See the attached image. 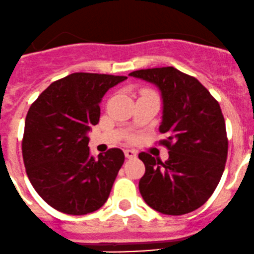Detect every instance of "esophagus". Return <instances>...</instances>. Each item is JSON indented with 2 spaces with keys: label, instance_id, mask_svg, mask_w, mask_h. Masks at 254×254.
<instances>
[{
  "label": "esophagus",
  "instance_id": "esophagus-1",
  "mask_svg": "<svg viewBox=\"0 0 254 254\" xmlns=\"http://www.w3.org/2000/svg\"><path fill=\"white\" fill-rule=\"evenodd\" d=\"M125 157L127 158H135L136 157V151L135 150H125Z\"/></svg>",
  "mask_w": 254,
  "mask_h": 254
}]
</instances>
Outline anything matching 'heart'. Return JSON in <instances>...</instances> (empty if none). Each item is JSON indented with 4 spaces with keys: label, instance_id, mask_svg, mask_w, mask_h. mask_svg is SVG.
<instances>
[{
    "label": "heart",
    "instance_id": "heart-1",
    "mask_svg": "<svg viewBox=\"0 0 254 254\" xmlns=\"http://www.w3.org/2000/svg\"><path fill=\"white\" fill-rule=\"evenodd\" d=\"M150 92H152V91H151V89L145 88V89H141V92H140V94H142V93H150Z\"/></svg>",
    "mask_w": 254,
    "mask_h": 254
}]
</instances>
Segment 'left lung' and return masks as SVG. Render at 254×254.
<instances>
[{
    "label": "left lung",
    "mask_w": 254,
    "mask_h": 254,
    "mask_svg": "<svg viewBox=\"0 0 254 254\" xmlns=\"http://www.w3.org/2000/svg\"><path fill=\"white\" fill-rule=\"evenodd\" d=\"M161 89L163 119L160 127L170 157L162 162L139 153L145 175L139 182L143 200L156 211L184 215L194 211L216 189L227 160L229 140L220 104L195 77L175 67L129 73Z\"/></svg>",
    "instance_id": "left-lung-1"
}]
</instances>
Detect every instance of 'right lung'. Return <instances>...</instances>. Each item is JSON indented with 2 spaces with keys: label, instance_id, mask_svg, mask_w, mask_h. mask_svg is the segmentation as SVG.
<instances>
[{
  "label": "right lung",
  "instance_id": "add662e5",
  "mask_svg": "<svg viewBox=\"0 0 254 254\" xmlns=\"http://www.w3.org/2000/svg\"><path fill=\"white\" fill-rule=\"evenodd\" d=\"M127 76L75 72L53 82L25 117L22 155L37 193L58 211L86 215L103 206L125 160L109 148L89 156L87 131L98 124L99 102Z\"/></svg>",
  "mask_w": 254,
  "mask_h": 254
}]
</instances>
